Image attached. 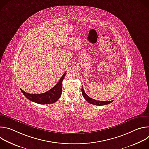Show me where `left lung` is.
<instances>
[{"label": "left lung", "instance_id": "1", "mask_svg": "<svg viewBox=\"0 0 149 149\" xmlns=\"http://www.w3.org/2000/svg\"><path fill=\"white\" fill-rule=\"evenodd\" d=\"M81 91H82V96L84 97V98L87 101H88V102L93 104V105H107L109 104L111 102H112L113 101H97L96 100L93 99L91 98H90L88 95H87V94L85 93L84 90V88L83 87H82L81 88Z\"/></svg>", "mask_w": 149, "mask_h": 149}]
</instances>
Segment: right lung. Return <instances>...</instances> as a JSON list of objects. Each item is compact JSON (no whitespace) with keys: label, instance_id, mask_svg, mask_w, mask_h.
I'll list each match as a JSON object with an SVG mask.
<instances>
[{"label":"right lung","instance_id":"obj_1","mask_svg":"<svg viewBox=\"0 0 149 149\" xmlns=\"http://www.w3.org/2000/svg\"><path fill=\"white\" fill-rule=\"evenodd\" d=\"M66 74V72L63 74L62 77L60 78L58 82L55 86L49 91L46 93L39 94H29L20 88L21 91L23 94L31 101L35 102L40 104H52L57 101L60 98L62 94V82Z\"/></svg>","mask_w":149,"mask_h":149}]
</instances>
